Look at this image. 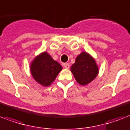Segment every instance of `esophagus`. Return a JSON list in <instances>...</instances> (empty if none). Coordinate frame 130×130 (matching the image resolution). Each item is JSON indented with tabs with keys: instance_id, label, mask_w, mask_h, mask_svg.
<instances>
[{
	"instance_id": "esophagus-1",
	"label": "esophagus",
	"mask_w": 130,
	"mask_h": 130,
	"mask_svg": "<svg viewBox=\"0 0 130 130\" xmlns=\"http://www.w3.org/2000/svg\"><path fill=\"white\" fill-rule=\"evenodd\" d=\"M63 66H64V67H65V68H66V69H69V63H63Z\"/></svg>"
}]
</instances>
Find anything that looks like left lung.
Returning <instances> with one entry per match:
<instances>
[{
	"label": "left lung",
	"instance_id": "8db88e82",
	"mask_svg": "<svg viewBox=\"0 0 130 130\" xmlns=\"http://www.w3.org/2000/svg\"><path fill=\"white\" fill-rule=\"evenodd\" d=\"M70 70L77 83L82 86H86L93 81L99 71L95 59L85 51L76 57Z\"/></svg>",
	"mask_w": 130,
	"mask_h": 130
}]
</instances>
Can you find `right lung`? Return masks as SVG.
I'll use <instances>...</instances> for the list:
<instances>
[{
    "instance_id": "obj_1",
    "label": "right lung",
    "mask_w": 130,
    "mask_h": 130,
    "mask_svg": "<svg viewBox=\"0 0 130 130\" xmlns=\"http://www.w3.org/2000/svg\"><path fill=\"white\" fill-rule=\"evenodd\" d=\"M30 72L38 83L43 86L51 85L63 67L46 52L34 58L30 64Z\"/></svg>"
}]
</instances>
